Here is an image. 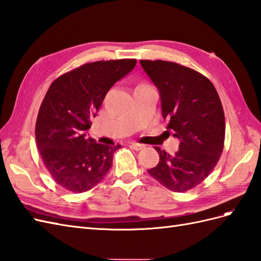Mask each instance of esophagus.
Wrapping results in <instances>:
<instances>
[{"label": "esophagus", "instance_id": "esophagus-1", "mask_svg": "<svg viewBox=\"0 0 261 261\" xmlns=\"http://www.w3.org/2000/svg\"><path fill=\"white\" fill-rule=\"evenodd\" d=\"M130 147H132L133 149H135V150H141V149H143V148L145 147V145H144V144H141V143L132 142V143H130Z\"/></svg>", "mask_w": 261, "mask_h": 261}]
</instances>
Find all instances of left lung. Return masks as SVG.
Instances as JSON below:
<instances>
[{"instance_id":"8db88e82","label":"left lung","mask_w":261,"mask_h":261,"mask_svg":"<svg viewBox=\"0 0 261 261\" xmlns=\"http://www.w3.org/2000/svg\"><path fill=\"white\" fill-rule=\"evenodd\" d=\"M162 100V114L168 119V135L180 141L175 155L160 154L148 174L176 193L187 192L207 178L224 149L225 115L218 93L206 76L166 61L141 60Z\"/></svg>"}]
</instances>
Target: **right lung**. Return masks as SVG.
Masks as SVG:
<instances>
[{
	"mask_svg": "<svg viewBox=\"0 0 261 261\" xmlns=\"http://www.w3.org/2000/svg\"><path fill=\"white\" fill-rule=\"evenodd\" d=\"M136 60L87 63L50 84L36 119L35 138L44 165L60 186L73 193L92 189L109 173V146L86 137L110 88L135 67Z\"/></svg>",
	"mask_w": 261,
	"mask_h": 261,
	"instance_id": "obj_1",
	"label": "right lung"
}]
</instances>
